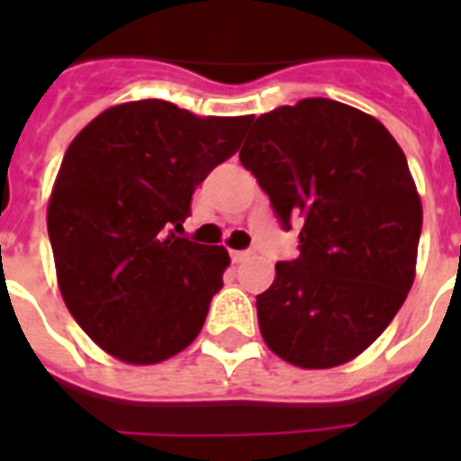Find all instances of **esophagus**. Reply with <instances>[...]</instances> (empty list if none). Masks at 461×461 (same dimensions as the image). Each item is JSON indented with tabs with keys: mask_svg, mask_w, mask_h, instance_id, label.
<instances>
[{
	"mask_svg": "<svg viewBox=\"0 0 461 461\" xmlns=\"http://www.w3.org/2000/svg\"><path fill=\"white\" fill-rule=\"evenodd\" d=\"M230 256L234 263H241V260H246L249 256H251V251H230Z\"/></svg>",
	"mask_w": 461,
	"mask_h": 461,
	"instance_id": "obj_1",
	"label": "esophagus"
}]
</instances>
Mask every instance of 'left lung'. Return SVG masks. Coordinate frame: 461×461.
Masks as SVG:
<instances>
[{"instance_id":"left-lung-1","label":"left lung","mask_w":461,"mask_h":461,"mask_svg":"<svg viewBox=\"0 0 461 461\" xmlns=\"http://www.w3.org/2000/svg\"><path fill=\"white\" fill-rule=\"evenodd\" d=\"M241 165L270 198L299 256L256 296L270 349L302 368L358 357L390 325L414 282L421 201L407 158L378 119L306 97L256 119Z\"/></svg>"}]
</instances>
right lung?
I'll return each instance as SVG.
<instances>
[{"label":"right lung","mask_w":461,"mask_h":461,"mask_svg":"<svg viewBox=\"0 0 461 461\" xmlns=\"http://www.w3.org/2000/svg\"><path fill=\"white\" fill-rule=\"evenodd\" d=\"M251 122L139 100L104 110L71 140L47 231L64 303L112 357L158 364L201 332L230 256L179 237L181 222Z\"/></svg>","instance_id":"add662e5"}]
</instances>
